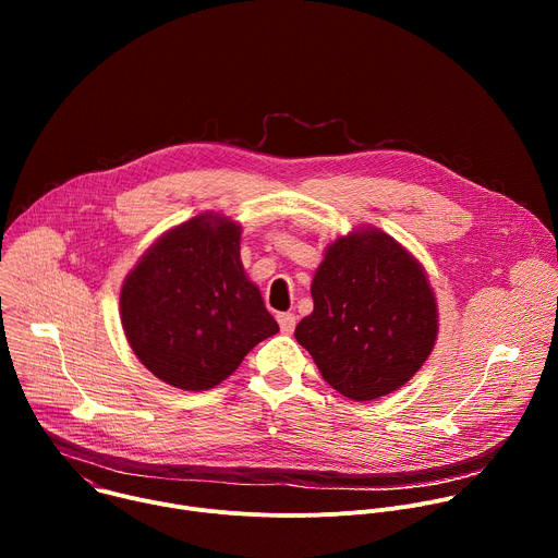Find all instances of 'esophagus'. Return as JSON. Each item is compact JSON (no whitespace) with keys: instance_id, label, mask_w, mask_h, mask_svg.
<instances>
[{"instance_id":"obj_1","label":"esophagus","mask_w":558,"mask_h":558,"mask_svg":"<svg viewBox=\"0 0 558 558\" xmlns=\"http://www.w3.org/2000/svg\"><path fill=\"white\" fill-rule=\"evenodd\" d=\"M295 313H278V325H280V331L284 333V336H291L293 333V329H295Z\"/></svg>"}]
</instances>
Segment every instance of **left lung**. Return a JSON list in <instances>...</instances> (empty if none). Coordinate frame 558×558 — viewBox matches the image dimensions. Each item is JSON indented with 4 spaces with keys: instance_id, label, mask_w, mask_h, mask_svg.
Returning <instances> with one entry per match:
<instances>
[{
    "instance_id": "left-lung-1",
    "label": "left lung",
    "mask_w": 558,
    "mask_h": 558,
    "mask_svg": "<svg viewBox=\"0 0 558 558\" xmlns=\"http://www.w3.org/2000/svg\"><path fill=\"white\" fill-rule=\"evenodd\" d=\"M311 298L295 340L349 400L371 402L404 386L435 347L437 302L426 271L379 229L329 245Z\"/></svg>"
}]
</instances>
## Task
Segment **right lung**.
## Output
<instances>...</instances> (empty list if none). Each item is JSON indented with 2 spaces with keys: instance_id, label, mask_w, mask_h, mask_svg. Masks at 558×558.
Returning <instances> with one entry per match:
<instances>
[{
  "instance_id": "obj_1",
  "label": "right lung",
  "mask_w": 558,
  "mask_h": 558,
  "mask_svg": "<svg viewBox=\"0 0 558 558\" xmlns=\"http://www.w3.org/2000/svg\"><path fill=\"white\" fill-rule=\"evenodd\" d=\"M121 325L141 364L170 386L207 390L276 336L241 263V225L201 214L141 256L121 289Z\"/></svg>"
}]
</instances>
